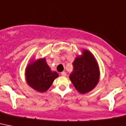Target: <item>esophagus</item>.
Here are the masks:
<instances>
[{"label":"esophagus","mask_w":126,"mask_h":126,"mask_svg":"<svg viewBox=\"0 0 126 126\" xmlns=\"http://www.w3.org/2000/svg\"><path fill=\"white\" fill-rule=\"evenodd\" d=\"M61 75L63 76H65L66 75V73L65 72H61Z\"/></svg>","instance_id":"obj_1"}]
</instances>
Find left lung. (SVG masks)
Returning <instances> with one entry per match:
<instances>
[{"label":"left lung","mask_w":126,"mask_h":126,"mask_svg":"<svg viewBox=\"0 0 126 126\" xmlns=\"http://www.w3.org/2000/svg\"><path fill=\"white\" fill-rule=\"evenodd\" d=\"M73 71L69 78L78 91L85 94L96 87L99 81L100 70L96 61L89 51L84 50L72 63Z\"/></svg>","instance_id":"8db88e82"}]
</instances>
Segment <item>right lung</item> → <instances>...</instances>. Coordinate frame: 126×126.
I'll return each mask as SVG.
<instances>
[{
	"label": "right lung",
	"instance_id": "obj_1",
	"mask_svg": "<svg viewBox=\"0 0 126 126\" xmlns=\"http://www.w3.org/2000/svg\"><path fill=\"white\" fill-rule=\"evenodd\" d=\"M25 74L29 86L40 93L47 91L54 79L58 77V74L52 72L44 58L29 64L26 67Z\"/></svg>",
	"mask_w": 126,
	"mask_h": 126
}]
</instances>
